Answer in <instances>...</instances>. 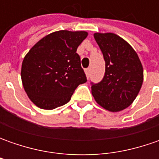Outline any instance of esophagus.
<instances>
[{"label":"esophagus","instance_id":"obj_1","mask_svg":"<svg viewBox=\"0 0 159 159\" xmlns=\"http://www.w3.org/2000/svg\"><path fill=\"white\" fill-rule=\"evenodd\" d=\"M85 72H86V75H87V77L89 78V75H90V69H89V68L86 69V70H85Z\"/></svg>","mask_w":159,"mask_h":159}]
</instances>
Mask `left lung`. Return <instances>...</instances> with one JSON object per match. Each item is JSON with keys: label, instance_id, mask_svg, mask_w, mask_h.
I'll list each match as a JSON object with an SVG mask.
<instances>
[{"label": "left lung", "instance_id": "obj_1", "mask_svg": "<svg viewBox=\"0 0 159 159\" xmlns=\"http://www.w3.org/2000/svg\"><path fill=\"white\" fill-rule=\"evenodd\" d=\"M105 61L100 82H91L92 95L102 107L119 111L136 98L143 81V69L136 52L125 40L114 34H94Z\"/></svg>", "mask_w": 159, "mask_h": 159}]
</instances>
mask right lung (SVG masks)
Segmentation results:
<instances>
[{"instance_id": "right-lung-1", "label": "right lung", "mask_w": 159, "mask_h": 159, "mask_svg": "<svg viewBox=\"0 0 159 159\" xmlns=\"http://www.w3.org/2000/svg\"><path fill=\"white\" fill-rule=\"evenodd\" d=\"M87 32L58 31L39 40L22 64L21 79L28 97L36 106L53 110L70 100L77 87L87 82L78 47Z\"/></svg>"}]
</instances>
